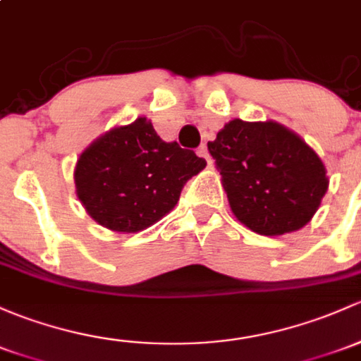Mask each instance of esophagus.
I'll list each match as a JSON object with an SVG mask.
<instances>
[{"mask_svg": "<svg viewBox=\"0 0 361 361\" xmlns=\"http://www.w3.org/2000/svg\"><path fill=\"white\" fill-rule=\"evenodd\" d=\"M197 154H199L200 157H204V159H206V161H207V164H209V166L212 164V161H211V155H209V152H207V147L204 145V143H202V145L199 147V149H197Z\"/></svg>", "mask_w": 361, "mask_h": 361, "instance_id": "1", "label": "esophagus"}]
</instances>
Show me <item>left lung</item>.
Here are the masks:
<instances>
[{
    "instance_id": "8db88e82",
    "label": "left lung",
    "mask_w": 361,
    "mask_h": 361,
    "mask_svg": "<svg viewBox=\"0 0 361 361\" xmlns=\"http://www.w3.org/2000/svg\"><path fill=\"white\" fill-rule=\"evenodd\" d=\"M207 149L233 214L259 235L302 228L327 192L329 178L320 157L273 121H230Z\"/></svg>"
}]
</instances>
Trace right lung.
I'll return each instance as SVG.
<instances>
[{"mask_svg":"<svg viewBox=\"0 0 361 361\" xmlns=\"http://www.w3.org/2000/svg\"><path fill=\"white\" fill-rule=\"evenodd\" d=\"M206 168L195 152L166 143L138 117L93 142L75 164V192L94 221L114 231L145 230L176 206L185 183Z\"/></svg>","mask_w":361,"mask_h":361,"instance_id":"right-lung-1","label":"right lung"}]
</instances>
